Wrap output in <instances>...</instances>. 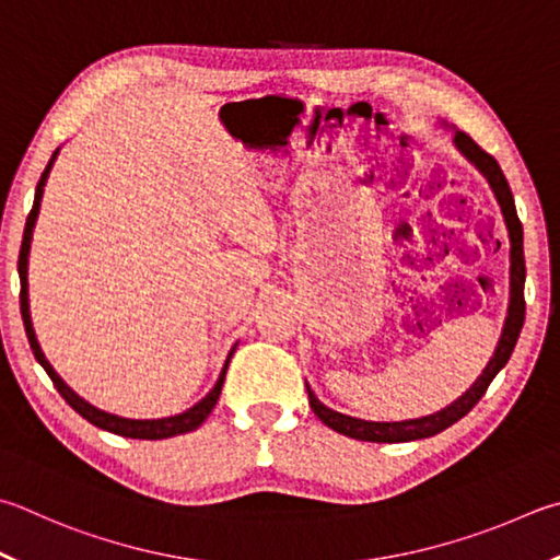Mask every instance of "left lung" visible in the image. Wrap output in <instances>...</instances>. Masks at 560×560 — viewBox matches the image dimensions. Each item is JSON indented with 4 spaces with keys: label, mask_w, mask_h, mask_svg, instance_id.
Segmentation results:
<instances>
[{
    "label": "left lung",
    "mask_w": 560,
    "mask_h": 560,
    "mask_svg": "<svg viewBox=\"0 0 560 560\" xmlns=\"http://www.w3.org/2000/svg\"><path fill=\"white\" fill-rule=\"evenodd\" d=\"M455 144L463 154L472 161V164L482 171L490 180V186L494 190L497 200H500L506 228H510V237H512V301H510V315H506L504 330L500 345H497L494 358L487 364L485 372L477 377V382L467 389L460 399L453 401L451 406H445L443 411L423 416V419H413V421H401V423H374V421H362V419H352V416H345L323 406L315 394L308 389V404L313 413L328 425V429L338 431L342 435H350L354 441H370V443H404V441H416V439H429V435H435L448 429L455 421H460L463 416L472 409V406L482 399L487 386L497 377L506 362H510L514 345L520 340L522 325H524V313H526V301H524V279H526V264H524V230H522V220L516 215V206H514V196L510 190V183H506L500 164L492 154L477 144V141L465 135L463 129L455 131Z\"/></svg>",
    "instance_id": "1"
}]
</instances>
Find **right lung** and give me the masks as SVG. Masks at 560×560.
Returning <instances> with one entry per match:
<instances>
[{
    "label": "right lung",
    "mask_w": 560,
    "mask_h": 560,
    "mask_svg": "<svg viewBox=\"0 0 560 560\" xmlns=\"http://www.w3.org/2000/svg\"><path fill=\"white\" fill-rule=\"evenodd\" d=\"M56 159V154H54ZM54 159L48 161V166L44 174H40V180L36 186V198H34V208L32 212H28L26 218V228H24V240H22V249H19V279H22V293H19V303H22V318H24V330H26V338H28V345H32L34 350V358L38 360L40 368L46 370V374L50 377V382H54V386L58 389V394L63 396V399L73 406V409L83 416L85 421H90L93 425H97V429H105L109 433H117V435H125V439H139V441H161V439H171V435H180V433H188V431H196L198 425L208 419L210 411L215 409L218 404V396L222 392V382H225V372H228V364H230V358L225 362V368H222L220 372V380L218 384L212 386V392L206 396V399L198 401L192 409L183 411L178 416H168V419H156V421H135V419H121V416H115V413H107V411H100L95 409V406H90L85 399H80V396L70 389V386L58 377V374L54 372V368H50L48 360L44 358V352H40L38 342H36V335H34V328H32V315H28V293H26V261H28V247H32V230L36 225V215H38V206H40V196H44V186H46V178H48V171H50V164H54Z\"/></svg>",
    "instance_id": "add662e5"
}]
</instances>
